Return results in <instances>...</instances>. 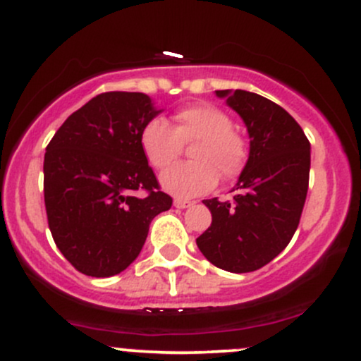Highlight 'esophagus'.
Segmentation results:
<instances>
[{"mask_svg":"<svg viewBox=\"0 0 361 361\" xmlns=\"http://www.w3.org/2000/svg\"><path fill=\"white\" fill-rule=\"evenodd\" d=\"M193 205V202H190V200H186V198H175V207L176 209H188V207H192Z\"/></svg>","mask_w":361,"mask_h":361,"instance_id":"34e87169","label":"esophagus"}]
</instances>
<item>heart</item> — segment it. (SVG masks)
Returning <instances> with one entry per match:
<instances>
[{
  "label": "heart",
  "mask_w": 361,
  "mask_h": 361,
  "mask_svg": "<svg viewBox=\"0 0 361 361\" xmlns=\"http://www.w3.org/2000/svg\"><path fill=\"white\" fill-rule=\"evenodd\" d=\"M190 163H181L161 175V185L178 197H197L217 185L219 175L234 180L246 166L247 140L233 127V118L212 103H195L173 115V126L152 118L140 130V149L156 169L168 168L191 144Z\"/></svg>",
  "instance_id": "b5f03b06"
}]
</instances>
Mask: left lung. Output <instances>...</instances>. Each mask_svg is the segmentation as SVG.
Listing matches in <instances>:
<instances>
[{
    "instance_id": "8db88e82",
    "label": "left lung",
    "mask_w": 361,
    "mask_h": 361,
    "mask_svg": "<svg viewBox=\"0 0 361 361\" xmlns=\"http://www.w3.org/2000/svg\"><path fill=\"white\" fill-rule=\"evenodd\" d=\"M250 132V157L233 200H204L212 224L197 238L210 263L233 273L259 270L287 247L309 188L310 144L295 118L261 94L217 90Z\"/></svg>"
}]
</instances>
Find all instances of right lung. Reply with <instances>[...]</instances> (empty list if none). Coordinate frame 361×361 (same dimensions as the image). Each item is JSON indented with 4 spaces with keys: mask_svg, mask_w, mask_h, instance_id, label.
Masks as SVG:
<instances>
[{
    "mask_svg": "<svg viewBox=\"0 0 361 361\" xmlns=\"http://www.w3.org/2000/svg\"><path fill=\"white\" fill-rule=\"evenodd\" d=\"M144 93L106 91L69 115L44 157L49 229L78 271L105 279L139 256L149 224L173 198L140 149V130L156 117Z\"/></svg>",
    "mask_w": 361,
    "mask_h": 361,
    "instance_id": "right-lung-1",
    "label": "right lung"
}]
</instances>
